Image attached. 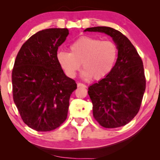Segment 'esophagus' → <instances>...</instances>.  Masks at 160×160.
<instances>
[{
  "instance_id": "esophagus-1",
  "label": "esophagus",
  "mask_w": 160,
  "mask_h": 160,
  "mask_svg": "<svg viewBox=\"0 0 160 160\" xmlns=\"http://www.w3.org/2000/svg\"><path fill=\"white\" fill-rule=\"evenodd\" d=\"M78 87H87V86L84 84H82V83H78L77 84Z\"/></svg>"
}]
</instances>
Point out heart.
Instances as JSON below:
<instances>
[{"mask_svg": "<svg viewBox=\"0 0 160 160\" xmlns=\"http://www.w3.org/2000/svg\"><path fill=\"white\" fill-rule=\"evenodd\" d=\"M70 50L59 52L57 59L71 78L76 76L82 63L83 76L102 79L112 71L118 56V47L113 41L92 36L80 37L71 43Z\"/></svg>", "mask_w": 160, "mask_h": 160, "instance_id": "obj_1", "label": "heart"}]
</instances>
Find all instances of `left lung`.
<instances>
[{
	"mask_svg": "<svg viewBox=\"0 0 160 160\" xmlns=\"http://www.w3.org/2000/svg\"><path fill=\"white\" fill-rule=\"evenodd\" d=\"M86 31L104 32L118 47V58L112 71L88 88L94 118L106 128L125 125L138 113L146 89L141 57L130 41L113 28L94 27L87 28Z\"/></svg>",
	"mask_w": 160,
	"mask_h": 160,
	"instance_id": "left-lung-1",
	"label": "left lung"
}]
</instances>
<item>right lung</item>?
Wrapping results in <instances>:
<instances>
[{
  "label": "right lung",
  "instance_id": "obj_1",
  "mask_svg": "<svg viewBox=\"0 0 160 160\" xmlns=\"http://www.w3.org/2000/svg\"><path fill=\"white\" fill-rule=\"evenodd\" d=\"M67 28H49L32 35L17 54L12 70L13 99L23 122L47 132L66 119L69 100L77 88L57 59Z\"/></svg>",
  "mask_w": 160,
  "mask_h": 160
}]
</instances>
